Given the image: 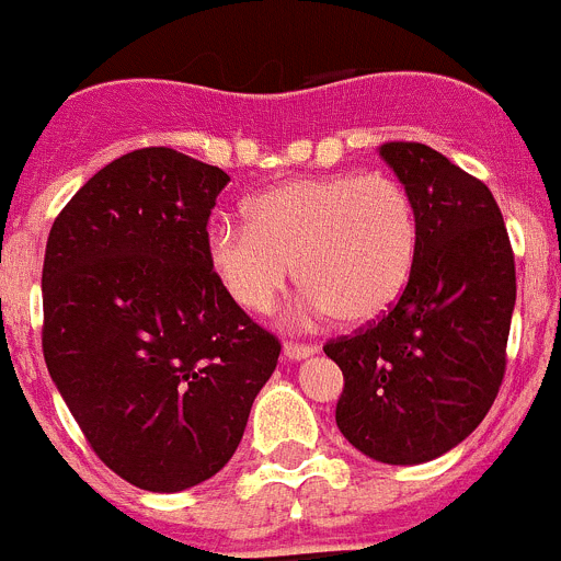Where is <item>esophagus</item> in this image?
<instances>
[{
	"mask_svg": "<svg viewBox=\"0 0 561 561\" xmlns=\"http://www.w3.org/2000/svg\"><path fill=\"white\" fill-rule=\"evenodd\" d=\"M314 345H309V342H284V356L286 359H306V356L314 354Z\"/></svg>",
	"mask_w": 561,
	"mask_h": 561,
	"instance_id": "esophagus-1",
	"label": "esophagus"
}]
</instances>
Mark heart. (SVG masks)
<instances>
[{
    "instance_id": "heart-1",
    "label": "heart",
    "mask_w": 561,
    "mask_h": 561,
    "mask_svg": "<svg viewBox=\"0 0 561 561\" xmlns=\"http://www.w3.org/2000/svg\"><path fill=\"white\" fill-rule=\"evenodd\" d=\"M247 219L207 230V261L252 314L275 309L297 264L311 311L368 325L399 300L419 250L413 199L385 173L284 182L252 196Z\"/></svg>"
}]
</instances>
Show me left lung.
<instances>
[{
	"instance_id": "1",
	"label": "left lung",
	"mask_w": 561,
	"mask_h": 561,
	"mask_svg": "<svg viewBox=\"0 0 561 561\" xmlns=\"http://www.w3.org/2000/svg\"><path fill=\"white\" fill-rule=\"evenodd\" d=\"M419 219L401 297L323 345L340 365L336 427L381 463H424L485 419L505 376L517 300L514 250L492 191L424 142L379 148Z\"/></svg>"
}]
</instances>
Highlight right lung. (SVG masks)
Returning <instances> with one entry per match:
<instances>
[{"mask_svg":"<svg viewBox=\"0 0 561 561\" xmlns=\"http://www.w3.org/2000/svg\"><path fill=\"white\" fill-rule=\"evenodd\" d=\"M227 182L187 153L140 148L101 168L47 238V370L98 458L146 492L219 472L280 356L207 261Z\"/></svg>","mask_w":561,"mask_h":561,"instance_id":"right-lung-1","label":"right lung"}]
</instances>
